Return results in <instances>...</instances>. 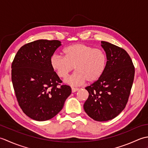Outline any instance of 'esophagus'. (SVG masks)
<instances>
[{"label":"esophagus","instance_id":"34e87169","mask_svg":"<svg viewBox=\"0 0 148 148\" xmlns=\"http://www.w3.org/2000/svg\"><path fill=\"white\" fill-rule=\"evenodd\" d=\"M78 90H79V89H78V88H74V87H72V93H74V92H76V91H77Z\"/></svg>","mask_w":148,"mask_h":148}]
</instances>
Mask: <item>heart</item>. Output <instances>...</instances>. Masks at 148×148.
<instances>
[{
  "label": "heart",
  "instance_id": "b5f03b06",
  "mask_svg": "<svg viewBox=\"0 0 148 148\" xmlns=\"http://www.w3.org/2000/svg\"><path fill=\"white\" fill-rule=\"evenodd\" d=\"M64 56L54 54L50 58L51 65L56 74L65 78L74 69L76 71L65 79L71 85H79L86 80L89 83L98 80L102 76L107 65L104 51L98 48L76 43L64 50Z\"/></svg>",
  "mask_w": 148,
  "mask_h": 148
}]
</instances>
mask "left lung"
I'll list each match as a JSON object with an SVG mask.
<instances>
[{
  "label": "left lung",
  "mask_w": 148,
  "mask_h": 148,
  "mask_svg": "<svg viewBox=\"0 0 148 148\" xmlns=\"http://www.w3.org/2000/svg\"><path fill=\"white\" fill-rule=\"evenodd\" d=\"M107 65L98 80L85 88L89 96L84 109L91 118L106 121L116 117L126 106L134 82L135 67L128 53L120 47L102 41Z\"/></svg>",
  "instance_id": "8db88e82"
}]
</instances>
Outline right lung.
I'll use <instances>...</instances> for the list:
<instances>
[{
    "label": "right lung",
    "instance_id": "add662e5",
    "mask_svg": "<svg viewBox=\"0 0 148 148\" xmlns=\"http://www.w3.org/2000/svg\"><path fill=\"white\" fill-rule=\"evenodd\" d=\"M58 40H37L18 50L11 65V79L23 112L36 121L53 118L62 109L71 88L53 70L50 58L60 46Z\"/></svg>",
    "mask_w": 148,
    "mask_h": 148
}]
</instances>
